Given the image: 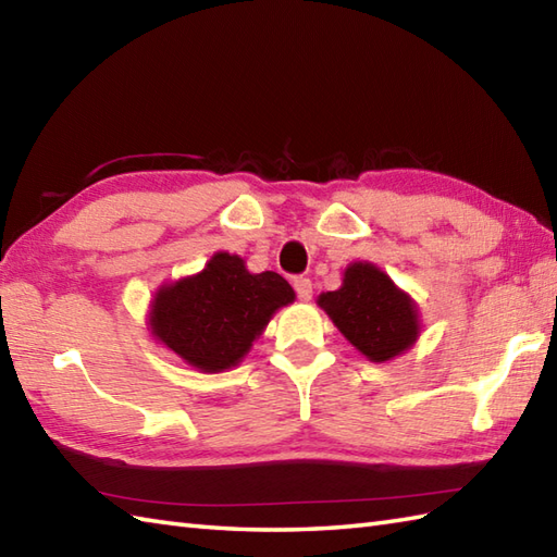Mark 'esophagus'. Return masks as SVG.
Here are the masks:
<instances>
[{
  "mask_svg": "<svg viewBox=\"0 0 557 557\" xmlns=\"http://www.w3.org/2000/svg\"><path fill=\"white\" fill-rule=\"evenodd\" d=\"M294 289H297V297L301 301H309L313 297V285H311L309 277H297V280H294Z\"/></svg>",
  "mask_w": 557,
  "mask_h": 557,
  "instance_id": "esophagus-1",
  "label": "esophagus"
}]
</instances>
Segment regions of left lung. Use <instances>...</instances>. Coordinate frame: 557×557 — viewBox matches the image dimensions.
Segmentation results:
<instances>
[{
  "instance_id": "1",
  "label": "left lung",
  "mask_w": 557,
  "mask_h": 557,
  "mask_svg": "<svg viewBox=\"0 0 557 557\" xmlns=\"http://www.w3.org/2000/svg\"><path fill=\"white\" fill-rule=\"evenodd\" d=\"M318 306L366 359L383 363L419 337V309L373 263H351L342 287L318 297Z\"/></svg>"
}]
</instances>
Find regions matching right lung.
<instances>
[{
  "instance_id": "right-lung-1",
  "label": "right lung",
  "mask_w": 557,
  "mask_h": 557,
  "mask_svg": "<svg viewBox=\"0 0 557 557\" xmlns=\"http://www.w3.org/2000/svg\"><path fill=\"white\" fill-rule=\"evenodd\" d=\"M294 301L277 272H248L244 258L215 253L191 277L162 285L150 304V333L203 373L239 363L272 313Z\"/></svg>"
}]
</instances>
